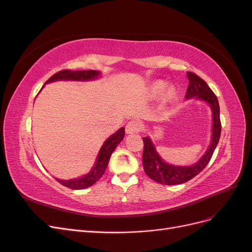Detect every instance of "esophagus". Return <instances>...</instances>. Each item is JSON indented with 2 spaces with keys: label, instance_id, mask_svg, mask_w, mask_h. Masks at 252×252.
Wrapping results in <instances>:
<instances>
[{
  "label": "esophagus",
  "instance_id": "34e87169",
  "mask_svg": "<svg viewBox=\"0 0 252 252\" xmlns=\"http://www.w3.org/2000/svg\"><path fill=\"white\" fill-rule=\"evenodd\" d=\"M142 124L139 121H129L127 125H126V133L128 134H133V133H138L142 130Z\"/></svg>",
  "mask_w": 252,
  "mask_h": 252
}]
</instances>
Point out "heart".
Wrapping results in <instances>:
<instances>
[{"label":"heart","mask_w":252,"mask_h":252,"mask_svg":"<svg viewBox=\"0 0 252 252\" xmlns=\"http://www.w3.org/2000/svg\"><path fill=\"white\" fill-rule=\"evenodd\" d=\"M167 87V83L165 81H162V80H158V81H156L154 82L150 85L149 87V94L150 96L152 97H157L158 96L159 94H161L164 90H165L162 95V100L164 103H167L169 102L171 98L174 96L175 94V90L173 87H167V89L165 87Z\"/></svg>","instance_id":"1"}]
</instances>
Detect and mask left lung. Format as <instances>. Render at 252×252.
<instances>
[{"instance_id": "left-lung-1", "label": "left lung", "mask_w": 252, "mask_h": 252, "mask_svg": "<svg viewBox=\"0 0 252 252\" xmlns=\"http://www.w3.org/2000/svg\"><path fill=\"white\" fill-rule=\"evenodd\" d=\"M187 79L189 81L186 95V100L195 98L197 101L207 103L212 113V127H211V140L210 144L205 151V154L196 163L189 166H178L165 162L158 155L155 144L152 143L149 136L143 138L144 151H143V166L145 173L148 177L159 184L164 185H179L183 184L199 174L207 164L213 155L220 135V105L218 97L212 93L204 80L197 77L193 72H187Z\"/></svg>"}]
</instances>
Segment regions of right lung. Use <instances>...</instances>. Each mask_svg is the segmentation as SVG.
Returning <instances> with one entry per match:
<instances>
[{"label": "right lung", "instance_id": "1", "mask_svg": "<svg viewBox=\"0 0 252 252\" xmlns=\"http://www.w3.org/2000/svg\"><path fill=\"white\" fill-rule=\"evenodd\" d=\"M101 74H102L101 71L98 70L71 71L67 69V70L59 71L56 74H53L52 77L45 83V85L48 83L58 82V81H74V82L94 81L100 78ZM124 136H125V128L121 127L118 131L111 134L109 138L103 143L102 147L96 156L95 162L94 166L91 167V169L89 170L88 173L81 175V177H78V178L70 179V180H61L57 178V181L61 183L63 186L71 188L73 190L85 189L93 186L94 183L100 180L102 175L104 174L106 168H107V165L109 163L112 152L117 148L118 145L122 142V140L124 139Z\"/></svg>", "mask_w": 252, "mask_h": 252}]
</instances>
